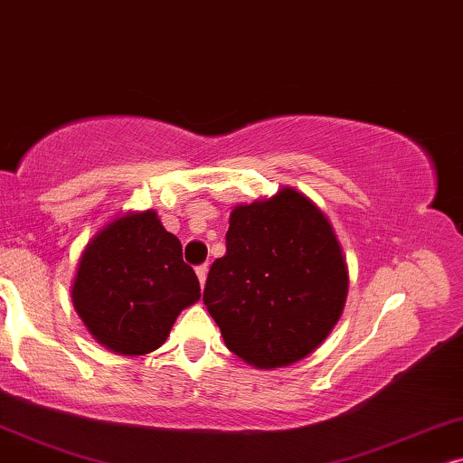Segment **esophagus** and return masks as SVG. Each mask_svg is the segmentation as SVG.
Returning a JSON list of instances; mask_svg holds the SVG:
<instances>
[{"label":"esophagus","mask_w":463,"mask_h":463,"mask_svg":"<svg viewBox=\"0 0 463 463\" xmlns=\"http://www.w3.org/2000/svg\"><path fill=\"white\" fill-rule=\"evenodd\" d=\"M207 270H209L207 264H201V267H196V277H199L201 288L205 286V281H207Z\"/></svg>","instance_id":"34e87169"}]
</instances>
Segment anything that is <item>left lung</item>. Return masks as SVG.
Here are the masks:
<instances>
[{"mask_svg": "<svg viewBox=\"0 0 463 463\" xmlns=\"http://www.w3.org/2000/svg\"><path fill=\"white\" fill-rule=\"evenodd\" d=\"M343 250L305 194L237 205L226 254L212 264L203 303L226 347L256 368L303 360L326 341L347 300Z\"/></svg>", "mask_w": 463, "mask_h": 463, "instance_id": "8db88e82", "label": "left lung"}]
</instances>
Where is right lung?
Instances as JSON below:
<instances>
[{"label": "right lung", "mask_w": 463, "mask_h": 463, "mask_svg": "<svg viewBox=\"0 0 463 463\" xmlns=\"http://www.w3.org/2000/svg\"><path fill=\"white\" fill-rule=\"evenodd\" d=\"M201 298L180 239L156 212L127 213L99 231L78 262L71 300L97 343L144 355L167 341L177 316Z\"/></svg>", "instance_id": "obj_1"}]
</instances>
